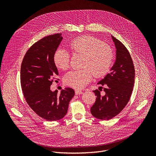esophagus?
<instances>
[{
    "label": "esophagus",
    "mask_w": 156,
    "mask_h": 156,
    "mask_svg": "<svg viewBox=\"0 0 156 156\" xmlns=\"http://www.w3.org/2000/svg\"><path fill=\"white\" fill-rule=\"evenodd\" d=\"M75 94H81L83 93V92L81 90H75Z\"/></svg>",
    "instance_id": "esophagus-1"
}]
</instances>
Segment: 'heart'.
I'll list each match as a JSON object with an SVG mask.
<instances>
[{"label":"heart","mask_w":156,"mask_h":156,"mask_svg":"<svg viewBox=\"0 0 156 156\" xmlns=\"http://www.w3.org/2000/svg\"><path fill=\"white\" fill-rule=\"evenodd\" d=\"M68 47L73 54L84 55L83 69L72 70L64 76V82L75 89L83 88L94 75L96 77L105 76L112 65L114 53L112 48L100 39L82 36L72 40ZM57 67L66 70L70 65V54L63 49H58L54 55Z\"/></svg>","instance_id":"1"}]
</instances>
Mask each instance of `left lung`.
<instances>
[{
	"instance_id": "left-lung-1",
	"label": "left lung",
	"mask_w": 156,
	"mask_h": 156,
	"mask_svg": "<svg viewBox=\"0 0 156 156\" xmlns=\"http://www.w3.org/2000/svg\"><path fill=\"white\" fill-rule=\"evenodd\" d=\"M116 48V60L104 79L98 84L105 87V94L100 91H93L96 102L91 108V114L96 119L108 120L117 115L129 101L135 83V70L131 57L123 44L112 36Z\"/></svg>"
}]
</instances>
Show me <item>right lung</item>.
<instances>
[{
	"label": "right lung",
	"mask_w": 156,
	"mask_h": 156,
	"mask_svg": "<svg viewBox=\"0 0 156 156\" xmlns=\"http://www.w3.org/2000/svg\"><path fill=\"white\" fill-rule=\"evenodd\" d=\"M62 39V33H57L39 40L27 51L21 65V86L27 102L37 115L48 121L64 117L75 95L70 87L60 94L57 90H51L52 82L58 80L54 55Z\"/></svg>",
	"instance_id": "right-lung-1"
}]
</instances>
